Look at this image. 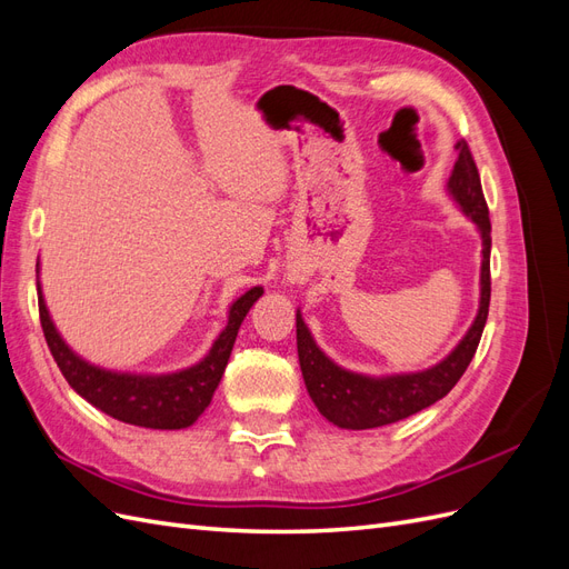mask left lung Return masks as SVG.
I'll list each match as a JSON object with an SVG mask.
<instances>
[{"mask_svg":"<svg viewBox=\"0 0 569 569\" xmlns=\"http://www.w3.org/2000/svg\"><path fill=\"white\" fill-rule=\"evenodd\" d=\"M456 149L458 161L449 178V192L481 234L479 311L468 335L460 339L458 347L446 356L441 363L422 372L366 377L332 363V360L318 349V343L313 341L311 332H308L301 313L297 311V349L306 389L311 393V399L322 416L341 429H372L391 425L437 403L458 385L479 347L491 301V220L468 142L460 140Z\"/></svg>","mask_w":569,"mask_h":569,"instance_id":"obj_1","label":"left lung"}]
</instances>
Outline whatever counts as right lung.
<instances>
[{
    "mask_svg": "<svg viewBox=\"0 0 569 569\" xmlns=\"http://www.w3.org/2000/svg\"><path fill=\"white\" fill-rule=\"evenodd\" d=\"M261 295L263 287H253L230 306L226 330L218 335L211 351L197 366L170 375H130L97 368L68 349V343L49 318L42 289L38 284L42 332L66 382L107 416L149 429L189 427L209 408L220 377L226 372L239 325Z\"/></svg>",
    "mask_w": 569,
    "mask_h": 569,
    "instance_id": "right-lung-1",
    "label": "right lung"
}]
</instances>
